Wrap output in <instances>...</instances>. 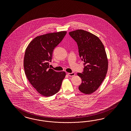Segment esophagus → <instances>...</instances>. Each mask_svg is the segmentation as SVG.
<instances>
[{"label": "esophagus", "mask_w": 131, "mask_h": 131, "mask_svg": "<svg viewBox=\"0 0 131 131\" xmlns=\"http://www.w3.org/2000/svg\"><path fill=\"white\" fill-rule=\"evenodd\" d=\"M68 75L69 76H73L75 75V73L74 72H71V73H68Z\"/></svg>", "instance_id": "1"}]
</instances>
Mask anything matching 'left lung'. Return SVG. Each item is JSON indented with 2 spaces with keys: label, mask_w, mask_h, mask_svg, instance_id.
<instances>
[{
  "label": "left lung",
  "mask_w": 131,
  "mask_h": 131,
  "mask_svg": "<svg viewBox=\"0 0 131 131\" xmlns=\"http://www.w3.org/2000/svg\"><path fill=\"white\" fill-rule=\"evenodd\" d=\"M69 35L78 45L79 56L84 62L81 77L80 91L85 94L95 91L103 82L107 73L108 61L103 43L99 38L89 32L77 30Z\"/></svg>",
  "instance_id": "left-lung-1"
}]
</instances>
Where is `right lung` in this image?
Instances as JSON below:
<instances>
[{
  "label": "right lung",
  "instance_id": "add662e5",
  "mask_svg": "<svg viewBox=\"0 0 131 131\" xmlns=\"http://www.w3.org/2000/svg\"><path fill=\"white\" fill-rule=\"evenodd\" d=\"M67 32L47 34L36 37L28 45L24 57V69L28 81L41 95L48 97L59 91L66 75L49 68L54 48Z\"/></svg>",
  "mask_w": 131,
  "mask_h": 131
}]
</instances>
